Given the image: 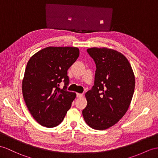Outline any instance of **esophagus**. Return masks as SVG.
I'll list each match as a JSON object with an SVG mask.
<instances>
[{"label":"esophagus","instance_id":"1","mask_svg":"<svg viewBox=\"0 0 158 158\" xmlns=\"http://www.w3.org/2000/svg\"><path fill=\"white\" fill-rule=\"evenodd\" d=\"M83 94L81 93H77V97L78 98H82L83 97Z\"/></svg>","mask_w":158,"mask_h":158}]
</instances>
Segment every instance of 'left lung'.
I'll return each instance as SVG.
<instances>
[{"label":"left lung","instance_id":"left-lung-1","mask_svg":"<svg viewBox=\"0 0 158 158\" xmlns=\"http://www.w3.org/2000/svg\"><path fill=\"white\" fill-rule=\"evenodd\" d=\"M88 53L97 66L94 85L85 94L87 105L82 114L96 130L113 126L124 116L133 98L135 75L126 57L116 50L91 48Z\"/></svg>","mask_w":158,"mask_h":158}]
</instances>
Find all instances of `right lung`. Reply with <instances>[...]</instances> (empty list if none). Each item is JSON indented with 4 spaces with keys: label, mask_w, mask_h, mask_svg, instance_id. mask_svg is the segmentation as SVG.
<instances>
[{
    "label": "right lung",
    "mask_w": 158,
    "mask_h": 158,
    "mask_svg": "<svg viewBox=\"0 0 158 158\" xmlns=\"http://www.w3.org/2000/svg\"><path fill=\"white\" fill-rule=\"evenodd\" d=\"M76 47H47L31 57L22 82L24 101L33 117L41 125L52 128L63 121L75 92L66 90L68 70L78 59ZM62 80L63 89L58 87Z\"/></svg>",
    "instance_id": "1"
}]
</instances>
